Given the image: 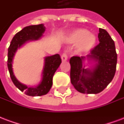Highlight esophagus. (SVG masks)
Instances as JSON below:
<instances>
[{
	"label": "esophagus",
	"instance_id": "esophagus-1",
	"mask_svg": "<svg viewBox=\"0 0 124 124\" xmlns=\"http://www.w3.org/2000/svg\"><path fill=\"white\" fill-rule=\"evenodd\" d=\"M61 58H62V61H66V60H68V54H67V53H64L62 54Z\"/></svg>",
	"mask_w": 124,
	"mask_h": 124
}]
</instances>
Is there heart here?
<instances>
[{
	"label": "heart",
	"mask_w": 124,
	"mask_h": 124,
	"mask_svg": "<svg viewBox=\"0 0 124 124\" xmlns=\"http://www.w3.org/2000/svg\"><path fill=\"white\" fill-rule=\"evenodd\" d=\"M69 40L73 43L79 42L78 49L81 51H87L96 45L97 38L95 35L89 33L87 30L79 28L70 33Z\"/></svg>",
	"instance_id": "obj_1"
}]
</instances>
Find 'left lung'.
<instances>
[{
  "mask_svg": "<svg viewBox=\"0 0 124 124\" xmlns=\"http://www.w3.org/2000/svg\"><path fill=\"white\" fill-rule=\"evenodd\" d=\"M100 43L86 56H72L71 83L77 91L83 93H98L103 91L115 76L117 54L115 42L105 29L100 28ZM87 58L96 62L91 69H86L84 61Z\"/></svg>",
  "mask_w": 124,
  "mask_h": 124,
  "instance_id": "8db88e82",
  "label": "left lung"
}]
</instances>
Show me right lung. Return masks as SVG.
<instances>
[{
	"label": "right lung",
	"instance_id": "1",
	"mask_svg": "<svg viewBox=\"0 0 124 124\" xmlns=\"http://www.w3.org/2000/svg\"><path fill=\"white\" fill-rule=\"evenodd\" d=\"M45 27L43 24L31 25L23 28L13 38L8 53V68L12 82L16 87L21 92L30 96H41L47 94L53 85V77L56 70L62 62L60 55L56 54L45 57L44 67L42 72V79L38 86L28 87L16 79L13 72V59L18 49H19L26 41L38 40L43 36Z\"/></svg>",
	"mask_w": 124,
	"mask_h": 124
}]
</instances>
